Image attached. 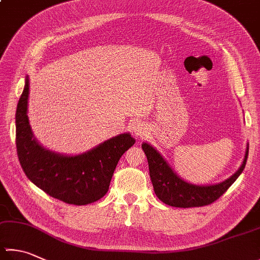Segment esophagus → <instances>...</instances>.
I'll return each instance as SVG.
<instances>
[{"label": "esophagus", "instance_id": "esophagus-1", "mask_svg": "<svg viewBox=\"0 0 260 260\" xmlns=\"http://www.w3.org/2000/svg\"><path fill=\"white\" fill-rule=\"evenodd\" d=\"M131 130L136 136L144 137L147 135V132H148V126H147L144 122H135L131 126Z\"/></svg>", "mask_w": 260, "mask_h": 260}]
</instances>
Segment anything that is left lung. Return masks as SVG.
Wrapping results in <instances>:
<instances>
[{
    "instance_id": "1",
    "label": "left lung",
    "mask_w": 260,
    "mask_h": 260,
    "mask_svg": "<svg viewBox=\"0 0 260 260\" xmlns=\"http://www.w3.org/2000/svg\"><path fill=\"white\" fill-rule=\"evenodd\" d=\"M141 147L148 160L149 175L156 196L169 206L181 208L202 207L217 200L242 173L249 151L247 147L242 165L229 179L217 184L197 185L181 179L153 146L144 143Z\"/></svg>"
}]
</instances>
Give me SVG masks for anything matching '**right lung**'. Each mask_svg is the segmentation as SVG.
<instances>
[{"instance_id": "1", "label": "right lung", "mask_w": 260, "mask_h": 260, "mask_svg": "<svg viewBox=\"0 0 260 260\" xmlns=\"http://www.w3.org/2000/svg\"><path fill=\"white\" fill-rule=\"evenodd\" d=\"M29 79L16 112V145L24 174L51 197L71 205H88L104 197L121 156L136 140L129 132L113 137L76 156L56 154L34 138L27 115Z\"/></svg>"}]
</instances>
